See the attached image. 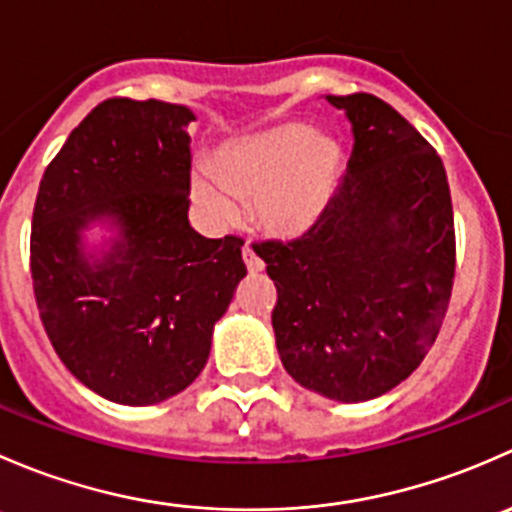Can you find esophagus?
<instances>
[{
	"label": "esophagus",
	"mask_w": 512,
	"mask_h": 512,
	"mask_svg": "<svg viewBox=\"0 0 512 512\" xmlns=\"http://www.w3.org/2000/svg\"><path fill=\"white\" fill-rule=\"evenodd\" d=\"M242 260H245L247 270H250L252 275H255V272H262V270H265V262H262L260 257L255 255V250H252L250 245H245V247H242Z\"/></svg>",
	"instance_id": "obj_1"
}]
</instances>
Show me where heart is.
Masks as SVG:
<instances>
[{"label":"heart","mask_w":512,"mask_h":512,"mask_svg":"<svg viewBox=\"0 0 512 512\" xmlns=\"http://www.w3.org/2000/svg\"><path fill=\"white\" fill-rule=\"evenodd\" d=\"M344 173L347 158L332 136L280 123L220 146L210 173H193L190 193L218 230L235 227L240 203H252V220L265 235L294 242L327 220Z\"/></svg>","instance_id":"heart-1"}]
</instances>
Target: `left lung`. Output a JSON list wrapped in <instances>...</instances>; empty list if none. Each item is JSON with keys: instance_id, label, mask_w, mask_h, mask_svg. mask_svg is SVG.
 Returning <instances> with one entry per match:
<instances>
[{"instance_id": "obj_1", "label": "left lung", "mask_w": 512, "mask_h": 512, "mask_svg": "<svg viewBox=\"0 0 512 512\" xmlns=\"http://www.w3.org/2000/svg\"><path fill=\"white\" fill-rule=\"evenodd\" d=\"M354 148L327 220L262 242L275 280L277 352L324 399L359 404L399 386L436 342L456 272L451 190L426 138L371 94L324 96Z\"/></svg>"}]
</instances>
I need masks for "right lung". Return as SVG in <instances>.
<instances>
[{"label":"right lung","mask_w":512,"mask_h":512,"mask_svg":"<svg viewBox=\"0 0 512 512\" xmlns=\"http://www.w3.org/2000/svg\"><path fill=\"white\" fill-rule=\"evenodd\" d=\"M193 121L180 103L111 98L71 131L36 195L41 324L66 369L113 404L188 389L247 275L240 237L188 223Z\"/></svg>","instance_id":"obj_1"}]
</instances>
